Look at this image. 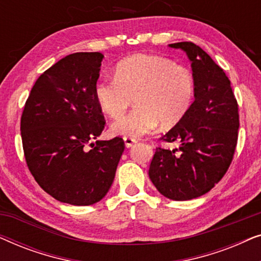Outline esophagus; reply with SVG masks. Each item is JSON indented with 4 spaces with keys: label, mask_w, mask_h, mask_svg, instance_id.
Returning <instances> with one entry per match:
<instances>
[{
    "label": "esophagus",
    "mask_w": 261,
    "mask_h": 261,
    "mask_svg": "<svg viewBox=\"0 0 261 261\" xmlns=\"http://www.w3.org/2000/svg\"><path fill=\"white\" fill-rule=\"evenodd\" d=\"M123 141H124V145H126L127 148L132 147V146H133L134 144H137V142H138L137 139L129 138V137H124V138H123Z\"/></svg>",
    "instance_id": "1"
}]
</instances>
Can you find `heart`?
<instances>
[{"mask_svg": "<svg viewBox=\"0 0 261 261\" xmlns=\"http://www.w3.org/2000/svg\"><path fill=\"white\" fill-rule=\"evenodd\" d=\"M98 106L110 117L122 115L135 97L137 107L114 121L113 134L139 138L159 122L172 127L185 116L195 96V78L187 67L163 57L134 55L121 60L114 80L96 83Z\"/></svg>", "mask_w": 261, "mask_h": 261, "instance_id": "b5f03b06", "label": "heart"}]
</instances>
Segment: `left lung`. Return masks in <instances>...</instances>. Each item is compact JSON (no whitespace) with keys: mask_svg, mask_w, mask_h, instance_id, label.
<instances>
[{"mask_svg":"<svg viewBox=\"0 0 261 261\" xmlns=\"http://www.w3.org/2000/svg\"><path fill=\"white\" fill-rule=\"evenodd\" d=\"M187 53L195 78V101L162 138L179 148L155 149L148 176L160 194L189 201L206 194L229 167L238 142V102L224 71L192 42L170 44Z\"/></svg>","mask_w":261,"mask_h":261,"instance_id":"8db88e82","label":"left lung"}]
</instances>
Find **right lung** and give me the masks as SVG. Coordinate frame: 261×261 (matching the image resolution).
Returning a JSON list of instances; mask_svg holds the SVG:
<instances>
[{"mask_svg":"<svg viewBox=\"0 0 261 261\" xmlns=\"http://www.w3.org/2000/svg\"><path fill=\"white\" fill-rule=\"evenodd\" d=\"M102 60L99 52L60 59L35 82L21 116L31 173L53 198L72 205L105 197L124 149L119 137L97 140L106 123L95 96Z\"/></svg>","mask_w":261,"mask_h":261,"instance_id":"right-lung-1","label":"right lung"}]
</instances>
